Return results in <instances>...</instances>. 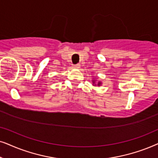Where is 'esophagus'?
<instances>
[{"instance_id": "1", "label": "esophagus", "mask_w": 158, "mask_h": 158, "mask_svg": "<svg viewBox=\"0 0 158 158\" xmlns=\"http://www.w3.org/2000/svg\"><path fill=\"white\" fill-rule=\"evenodd\" d=\"M73 69H79L80 68V64H75V65H73Z\"/></svg>"}]
</instances>
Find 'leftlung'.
<instances>
[{
  "mask_svg": "<svg viewBox=\"0 0 158 158\" xmlns=\"http://www.w3.org/2000/svg\"><path fill=\"white\" fill-rule=\"evenodd\" d=\"M93 83H94V81H93ZM98 85H99V86L100 85V82H99V83H98Z\"/></svg>",
  "mask_w": 158,
  "mask_h": 158,
  "instance_id": "8db88e82",
  "label": "left lung"
}]
</instances>
